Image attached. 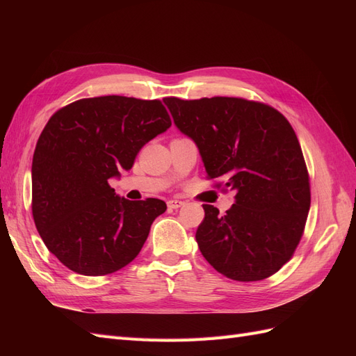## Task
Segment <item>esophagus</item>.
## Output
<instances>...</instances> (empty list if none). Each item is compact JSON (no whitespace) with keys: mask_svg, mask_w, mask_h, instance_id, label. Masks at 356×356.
Returning a JSON list of instances; mask_svg holds the SVG:
<instances>
[{"mask_svg":"<svg viewBox=\"0 0 356 356\" xmlns=\"http://www.w3.org/2000/svg\"><path fill=\"white\" fill-rule=\"evenodd\" d=\"M182 204H184V202H181V200H175V199L168 200V208H170V209H178L182 207Z\"/></svg>","mask_w":356,"mask_h":356,"instance_id":"obj_1","label":"esophagus"}]
</instances>
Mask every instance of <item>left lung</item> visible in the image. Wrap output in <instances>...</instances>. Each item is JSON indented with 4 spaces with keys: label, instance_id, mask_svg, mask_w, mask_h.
<instances>
[{
    "label": "left lung",
    "instance_id": "8db88e82",
    "mask_svg": "<svg viewBox=\"0 0 356 356\" xmlns=\"http://www.w3.org/2000/svg\"><path fill=\"white\" fill-rule=\"evenodd\" d=\"M179 131L196 143L208 179L233 190L225 215L203 204L196 241L207 261L233 281L275 275L291 260L310 208L306 161L293 126L273 106L213 96L163 99Z\"/></svg>",
    "mask_w": 356,
    "mask_h": 356
}]
</instances>
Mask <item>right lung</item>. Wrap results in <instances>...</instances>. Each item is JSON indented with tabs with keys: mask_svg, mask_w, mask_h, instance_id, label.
Masks as SVG:
<instances>
[{
	"mask_svg": "<svg viewBox=\"0 0 356 356\" xmlns=\"http://www.w3.org/2000/svg\"><path fill=\"white\" fill-rule=\"evenodd\" d=\"M170 124L161 101L117 95L79 99L50 117L32 157V217L70 270L110 275L141 251L166 203L118 197L108 179Z\"/></svg>",
	"mask_w": 356,
	"mask_h": 356,
	"instance_id": "add662e5",
	"label": "right lung"
}]
</instances>
